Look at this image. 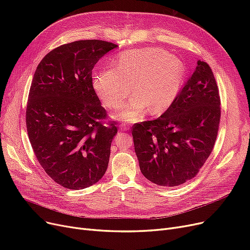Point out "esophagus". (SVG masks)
Instances as JSON below:
<instances>
[{
  "label": "esophagus",
  "instance_id": "esophagus-1",
  "mask_svg": "<svg viewBox=\"0 0 250 250\" xmlns=\"http://www.w3.org/2000/svg\"><path fill=\"white\" fill-rule=\"evenodd\" d=\"M120 127H121L122 130H128L129 129V125H126V124H122Z\"/></svg>",
  "mask_w": 250,
  "mask_h": 250
}]
</instances>
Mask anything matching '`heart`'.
I'll return each mask as SVG.
<instances>
[{"label":"heart","mask_w":250,"mask_h":250,"mask_svg":"<svg viewBox=\"0 0 250 250\" xmlns=\"http://www.w3.org/2000/svg\"><path fill=\"white\" fill-rule=\"evenodd\" d=\"M183 71L182 62L163 49H134L120 56L115 69L96 74L93 86L108 108L118 109L129 96L133 84L136 95L118 116L135 123L148 107L151 112H159L171 104L180 88Z\"/></svg>","instance_id":"b5f03b06"}]
</instances>
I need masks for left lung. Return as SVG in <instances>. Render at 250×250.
<instances>
[{
	"label": "left lung",
	"mask_w": 250,
	"mask_h": 250,
	"mask_svg": "<svg viewBox=\"0 0 250 250\" xmlns=\"http://www.w3.org/2000/svg\"><path fill=\"white\" fill-rule=\"evenodd\" d=\"M220 104L211 67L198 61L167 110L154 121L132 127L143 175L157 186L172 188L198 174L215 146Z\"/></svg>",
	"instance_id": "1"
}]
</instances>
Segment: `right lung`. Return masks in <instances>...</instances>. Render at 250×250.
<instances>
[{"instance_id": "right-lung-1", "label": "right lung", "mask_w": 250, "mask_h": 250, "mask_svg": "<svg viewBox=\"0 0 250 250\" xmlns=\"http://www.w3.org/2000/svg\"><path fill=\"white\" fill-rule=\"evenodd\" d=\"M117 45L87 39L52 49L38 63L30 86L26 127L46 174L68 189H83L106 171L116 122L93 88L92 70Z\"/></svg>"}]
</instances>
